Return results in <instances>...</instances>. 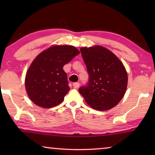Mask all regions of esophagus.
<instances>
[{
  "instance_id": "esophagus-1",
  "label": "esophagus",
  "mask_w": 155,
  "mask_h": 155,
  "mask_svg": "<svg viewBox=\"0 0 155 155\" xmlns=\"http://www.w3.org/2000/svg\"><path fill=\"white\" fill-rule=\"evenodd\" d=\"M79 85H80V84L78 82L73 83V87H74V88H75V89H77L78 87H79Z\"/></svg>"
}]
</instances>
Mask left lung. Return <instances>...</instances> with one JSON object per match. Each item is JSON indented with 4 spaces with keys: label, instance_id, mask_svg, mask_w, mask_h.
I'll list each match as a JSON object with an SVG mask.
<instances>
[{
    "label": "left lung",
    "instance_id": "obj_1",
    "mask_svg": "<svg viewBox=\"0 0 155 155\" xmlns=\"http://www.w3.org/2000/svg\"><path fill=\"white\" fill-rule=\"evenodd\" d=\"M89 81L78 89L86 103L98 111L118 104L127 87V72L120 60L108 49L96 46L80 49Z\"/></svg>",
    "mask_w": 155,
    "mask_h": 155
}]
</instances>
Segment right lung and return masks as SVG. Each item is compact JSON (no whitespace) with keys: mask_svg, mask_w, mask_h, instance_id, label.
I'll return each instance as SVG.
<instances>
[{"mask_svg":"<svg viewBox=\"0 0 155 155\" xmlns=\"http://www.w3.org/2000/svg\"><path fill=\"white\" fill-rule=\"evenodd\" d=\"M79 53L72 46H54L34 59L25 78L26 90L34 103L51 108L64 101L70 87L63 67Z\"/></svg>","mask_w":155,"mask_h":155,"instance_id":"add662e5","label":"right lung"}]
</instances>
